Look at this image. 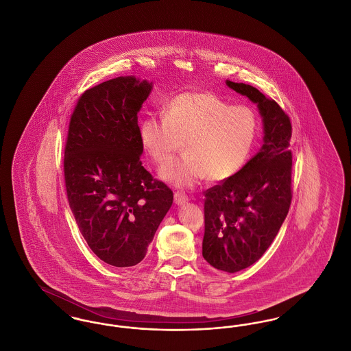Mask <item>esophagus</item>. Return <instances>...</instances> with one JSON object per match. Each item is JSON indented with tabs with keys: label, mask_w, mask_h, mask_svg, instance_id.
Instances as JSON below:
<instances>
[{
	"label": "esophagus",
	"mask_w": 351,
	"mask_h": 351,
	"mask_svg": "<svg viewBox=\"0 0 351 351\" xmlns=\"http://www.w3.org/2000/svg\"><path fill=\"white\" fill-rule=\"evenodd\" d=\"M173 200H175V204L182 205V204H185L188 201V196L185 193H182V192H175Z\"/></svg>",
	"instance_id": "1"
}]
</instances>
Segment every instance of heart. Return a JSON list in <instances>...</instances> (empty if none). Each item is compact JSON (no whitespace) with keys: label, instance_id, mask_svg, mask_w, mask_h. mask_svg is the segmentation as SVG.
<instances>
[{"label":"heart","instance_id":"1","mask_svg":"<svg viewBox=\"0 0 351 351\" xmlns=\"http://www.w3.org/2000/svg\"><path fill=\"white\" fill-rule=\"evenodd\" d=\"M258 133L255 113L245 105H230L212 92H183L168 101L165 118H146L139 129L143 150L165 167L184 146L183 158L160 173L178 186L206 178L223 182L246 165Z\"/></svg>","mask_w":351,"mask_h":351}]
</instances>
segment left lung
Returning a JSON list of instances; mask_svg holds the SVG:
<instances>
[{
	"label": "left lung",
	"instance_id": "left-lung-1",
	"mask_svg": "<svg viewBox=\"0 0 351 351\" xmlns=\"http://www.w3.org/2000/svg\"><path fill=\"white\" fill-rule=\"evenodd\" d=\"M247 96L263 118V146L233 178L205 192L202 256L215 268L237 272L266 252L292 200V125L280 105L249 84L226 82Z\"/></svg>",
	"mask_w": 351,
	"mask_h": 351
}]
</instances>
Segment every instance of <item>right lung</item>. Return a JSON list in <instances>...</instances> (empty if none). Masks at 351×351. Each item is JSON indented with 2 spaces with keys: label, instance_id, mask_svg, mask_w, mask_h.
I'll return each mask as SVG.
<instances>
[{
  "label": "right lung",
  "instance_id": "1",
  "mask_svg": "<svg viewBox=\"0 0 351 351\" xmlns=\"http://www.w3.org/2000/svg\"><path fill=\"white\" fill-rule=\"evenodd\" d=\"M152 84L122 76L86 89L71 114L64 149L68 204L90 250L133 267L172 205L173 193L143 167L138 112Z\"/></svg>",
  "mask_w": 351,
  "mask_h": 351
}]
</instances>
